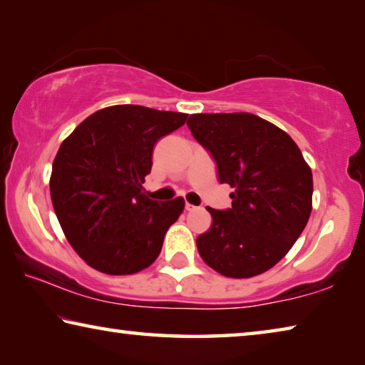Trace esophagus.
Masks as SVG:
<instances>
[{
	"label": "esophagus",
	"instance_id": "obj_1",
	"mask_svg": "<svg viewBox=\"0 0 365 365\" xmlns=\"http://www.w3.org/2000/svg\"><path fill=\"white\" fill-rule=\"evenodd\" d=\"M185 209H187V211H195V206L193 205H190V202H187V205H185Z\"/></svg>",
	"mask_w": 365,
	"mask_h": 365
}]
</instances>
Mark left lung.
<instances>
[{"label":"left lung","mask_w":365,"mask_h":365,"mask_svg":"<svg viewBox=\"0 0 365 365\" xmlns=\"http://www.w3.org/2000/svg\"><path fill=\"white\" fill-rule=\"evenodd\" d=\"M193 137L212 154L220 183L235 188L227 211L196 238L209 267L230 279L264 274L285 257L312 211V172L298 145L250 113L191 114Z\"/></svg>","instance_id":"obj_1"}]
</instances>
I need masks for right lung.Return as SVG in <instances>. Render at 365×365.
Masks as SVG:
<instances>
[{
  "label": "right lung",
  "mask_w": 365,
  "mask_h": 365,
  "mask_svg": "<svg viewBox=\"0 0 365 365\" xmlns=\"http://www.w3.org/2000/svg\"><path fill=\"white\" fill-rule=\"evenodd\" d=\"M188 114L119 104L78 123L53 160L49 191L73 251L98 272L130 275L156 261L164 235L183 212V197L143 193L156 141Z\"/></svg>",
  "instance_id": "obj_1"
}]
</instances>
